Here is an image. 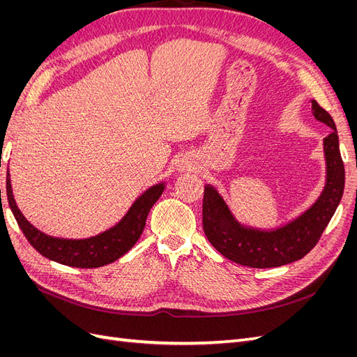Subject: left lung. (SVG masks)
I'll return each instance as SVG.
<instances>
[{
    "mask_svg": "<svg viewBox=\"0 0 357 357\" xmlns=\"http://www.w3.org/2000/svg\"><path fill=\"white\" fill-rule=\"evenodd\" d=\"M311 110L319 122L332 128L323 139L326 159V185L319 199L299 218L273 231L247 228L235 219L220 193L205 185L202 226L215 250L229 261L250 268H274L291 264L312 250L342 198L345 172L340 153L337 126L331 114L311 100Z\"/></svg>",
    "mask_w": 357,
    "mask_h": 357,
    "instance_id": "left-lung-1",
    "label": "left lung"
}]
</instances>
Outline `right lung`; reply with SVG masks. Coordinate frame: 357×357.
<instances>
[{
	"label": "right lung",
	"instance_id": "obj_1",
	"mask_svg": "<svg viewBox=\"0 0 357 357\" xmlns=\"http://www.w3.org/2000/svg\"><path fill=\"white\" fill-rule=\"evenodd\" d=\"M6 185L8 205L13 211L19 228L22 229L29 244L40 255L50 259V261L75 268H100L109 265L117 261L128 250H131L143 234L150 208L153 207V204L159 199L165 189L164 181L149 188L143 195H139L135 199L131 208L128 210V213L113 228L95 236H89V238L67 240L50 236L37 229L36 226H32L17 208L12 190V183H10V174H7Z\"/></svg>",
	"mask_w": 357,
	"mask_h": 357
}]
</instances>
